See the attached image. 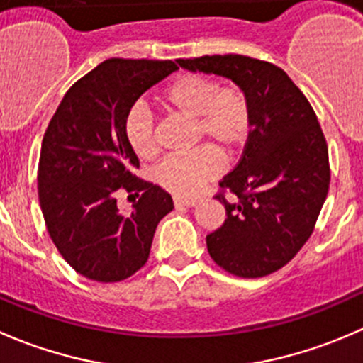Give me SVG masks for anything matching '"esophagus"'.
<instances>
[{
    "mask_svg": "<svg viewBox=\"0 0 363 363\" xmlns=\"http://www.w3.org/2000/svg\"><path fill=\"white\" fill-rule=\"evenodd\" d=\"M196 200L195 199H184V196H174V206L177 207H191L195 206Z\"/></svg>",
    "mask_w": 363,
    "mask_h": 363,
    "instance_id": "obj_1",
    "label": "esophagus"
}]
</instances>
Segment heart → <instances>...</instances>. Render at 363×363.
<instances>
[{"label":"heart","instance_id":"b5f03b06","mask_svg":"<svg viewBox=\"0 0 363 363\" xmlns=\"http://www.w3.org/2000/svg\"><path fill=\"white\" fill-rule=\"evenodd\" d=\"M160 103L167 110L193 118L196 138L214 143L221 152L234 154L241 149L252 129V106L246 92L238 84H218L200 74H182L175 77L160 94ZM124 133L129 147L140 157L156 156L152 115L142 104H135L124 121ZM221 172V160L209 145L199 147L188 154L164 157L154 170L156 182L177 196H189L200 191L206 182Z\"/></svg>","mask_w":363,"mask_h":363}]
</instances>
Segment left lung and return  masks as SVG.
Instances as JSON below:
<instances>
[{"label": "left lung", "instance_id": "8db88e82", "mask_svg": "<svg viewBox=\"0 0 363 363\" xmlns=\"http://www.w3.org/2000/svg\"><path fill=\"white\" fill-rule=\"evenodd\" d=\"M177 63L228 77L248 96V142L214 196L227 218L206 241L211 259L232 275H269L307 242L328 195V145L318 117L293 79L269 62L213 55ZM225 191L234 192L238 202L228 203Z\"/></svg>", "mask_w": 363, "mask_h": 363}]
</instances>
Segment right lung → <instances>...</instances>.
Segmentation results:
<instances>
[{"mask_svg":"<svg viewBox=\"0 0 363 363\" xmlns=\"http://www.w3.org/2000/svg\"><path fill=\"white\" fill-rule=\"evenodd\" d=\"M179 67L172 60L110 58L81 77L52 115L38 160V202L52 242L70 267L96 282H121L147 262L161 218L174 209L160 186L138 179L124 121L152 84ZM121 189L140 192L131 215Z\"/></svg>","mask_w":363,"mask_h":363,"instance_id":"1","label":"right lung"}]
</instances>
